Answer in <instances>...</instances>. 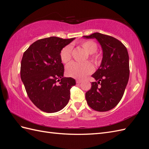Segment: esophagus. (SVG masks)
<instances>
[{"instance_id": "1", "label": "esophagus", "mask_w": 149, "mask_h": 149, "mask_svg": "<svg viewBox=\"0 0 149 149\" xmlns=\"http://www.w3.org/2000/svg\"><path fill=\"white\" fill-rule=\"evenodd\" d=\"M77 84H80V83H81V80H77Z\"/></svg>"}]
</instances>
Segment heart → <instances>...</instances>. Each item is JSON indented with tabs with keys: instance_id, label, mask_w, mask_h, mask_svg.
I'll list each match as a JSON object with an SVG mask.
<instances>
[{
	"instance_id": "heart-1",
	"label": "heart",
	"mask_w": 149,
	"mask_h": 149,
	"mask_svg": "<svg viewBox=\"0 0 149 149\" xmlns=\"http://www.w3.org/2000/svg\"><path fill=\"white\" fill-rule=\"evenodd\" d=\"M81 47L83 48L87 54H90V58L95 63H97L100 61V55L95 54L97 49V46L92 41H83L80 42ZM72 46L69 45L65 46L61 49L60 57L62 62L64 64L71 61L72 57ZM93 66L89 62H72L66 66L65 71L69 77L77 79H83L86 76L93 71Z\"/></svg>"
}]
</instances>
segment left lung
Here are the masks:
<instances>
[{
    "label": "left lung",
    "instance_id": "left-lung-1",
    "mask_svg": "<svg viewBox=\"0 0 149 149\" xmlns=\"http://www.w3.org/2000/svg\"><path fill=\"white\" fill-rule=\"evenodd\" d=\"M83 37L96 39L102 50L101 64L92 75L96 81L85 93L86 100L95 111L110 110L121 100L130 77L127 48L116 38L99 32Z\"/></svg>",
    "mask_w": 149,
    "mask_h": 149
}]
</instances>
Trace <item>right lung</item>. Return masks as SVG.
Instances as JSON below:
<instances>
[{
    "label": "right lung",
    "instance_id": "add662e5",
    "mask_svg": "<svg viewBox=\"0 0 149 149\" xmlns=\"http://www.w3.org/2000/svg\"><path fill=\"white\" fill-rule=\"evenodd\" d=\"M75 38L50 37L36 41L23 55L20 76L31 101L47 113L63 109L70 99V89L76 85L71 77H64L61 49Z\"/></svg>",
    "mask_w": 149,
    "mask_h": 149
}]
</instances>
